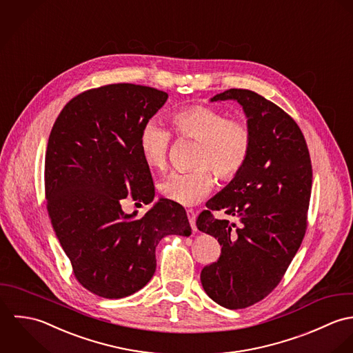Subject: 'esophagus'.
Wrapping results in <instances>:
<instances>
[{"label": "esophagus", "mask_w": 353, "mask_h": 353, "mask_svg": "<svg viewBox=\"0 0 353 353\" xmlns=\"http://www.w3.org/2000/svg\"><path fill=\"white\" fill-rule=\"evenodd\" d=\"M187 216H188V221H190V225H191L192 230L196 232V214L194 210H187Z\"/></svg>", "instance_id": "34e87169"}]
</instances>
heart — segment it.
<instances>
[{"instance_id":"1","label":"heart","mask_w":353,"mask_h":353,"mask_svg":"<svg viewBox=\"0 0 353 353\" xmlns=\"http://www.w3.org/2000/svg\"><path fill=\"white\" fill-rule=\"evenodd\" d=\"M174 132L181 139L198 141L195 166L190 172H172L158 183V190L168 201L192 206L202 201L214 187V173L222 179H233L245 165L252 134L248 125L209 106H190L172 116ZM139 148L145 165L162 169L168 161L170 134L155 120L141 127Z\"/></svg>"}]
</instances>
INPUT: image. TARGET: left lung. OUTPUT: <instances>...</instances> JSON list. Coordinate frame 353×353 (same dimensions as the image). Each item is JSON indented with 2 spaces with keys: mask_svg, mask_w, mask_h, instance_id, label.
<instances>
[{
  "mask_svg": "<svg viewBox=\"0 0 353 353\" xmlns=\"http://www.w3.org/2000/svg\"><path fill=\"white\" fill-rule=\"evenodd\" d=\"M236 101L252 145L244 168L206 203L196 226L218 239L221 255L203 268L201 282L216 304L239 310L265 299L281 281L307 228L312 169L294 120L262 95L230 88L210 102ZM214 210L239 219L215 220Z\"/></svg>",
  "mask_w": 353,
  "mask_h": 353,
  "instance_id": "1",
  "label": "left lung"
}]
</instances>
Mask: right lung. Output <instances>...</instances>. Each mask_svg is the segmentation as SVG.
<instances>
[{
  "label": "right lung",
  "mask_w": 353,
  "mask_h": 353,
  "mask_svg": "<svg viewBox=\"0 0 353 353\" xmlns=\"http://www.w3.org/2000/svg\"><path fill=\"white\" fill-rule=\"evenodd\" d=\"M168 94L130 83L84 91L59 114L48 143V212L76 280L105 299H123L155 273V248L169 234H191L185 210L159 199L143 216L123 199L155 196L139 148L141 127Z\"/></svg>",
  "instance_id": "1"
}]
</instances>
